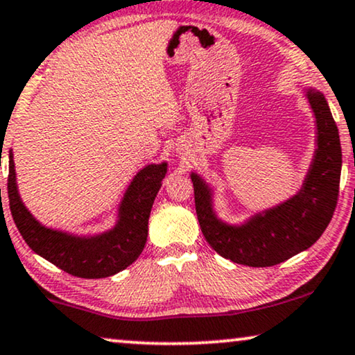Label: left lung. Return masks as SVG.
Here are the masks:
<instances>
[{"label": "left lung", "instance_id": "1", "mask_svg": "<svg viewBox=\"0 0 355 355\" xmlns=\"http://www.w3.org/2000/svg\"><path fill=\"white\" fill-rule=\"evenodd\" d=\"M318 130V148L301 191L275 209L257 214L241 227H230L216 217L211 191L191 173L194 206L201 232L222 257L249 267H272L311 248L325 232L336 209L341 178V143L325 96L307 92Z\"/></svg>", "mask_w": 355, "mask_h": 355}]
</instances>
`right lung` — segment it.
<instances>
[{
	"mask_svg": "<svg viewBox=\"0 0 355 355\" xmlns=\"http://www.w3.org/2000/svg\"><path fill=\"white\" fill-rule=\"evenodd\" d=\"M166 172L167 164L144 167L123 196L121 218L114 230L99 236L78 238L44 228L35 220L19 198L12 154L9 153V209L22 238L38 256L73 277H111L127 268L141 254L148 238L149 214Z\"/></svg>",
	"mask_w": 355,
	"mask_h": 355,
	"instance_id": "add662e5",
	"label": "right lung"
}]
</instances>
